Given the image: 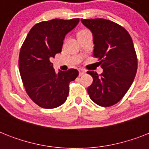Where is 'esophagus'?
<instances>
[{"label": "esophagus", "mask_w": 149, "mask_h": 149, "mask_svg": "<svg viewBox=\"0 0 149 149\" xmlns=\"http://www.w3.org/2000/svg\"><path fill=\"white\" fill-rule=\"evenodd\" d=\"M85 72H86V71H85L84 70H83V69H79V76H82V75H84Z\"/></svg>", "instance_id": "34e87169"}]
</instances>
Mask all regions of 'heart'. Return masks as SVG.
<instances>
[{
  "mask_svg": "<svg viewBox=\"0 0 149 149\" xmlns=\"http://www.w3.org/2000/svg\"><path fill=\"white\" fill-rule=\"evenodd\" d=\"M86 31H88L87 30H82V31H79L78 32V34H82V33H84V32H86Z\"/></svg>",
  "mask_w": 149,
  "mask_h": 149,
  "instance_id": "obj_1",
  "label": "heart"
}]
</instances>
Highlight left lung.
Here are the masks:
<instances>
[{"label":"left lung","instance_id":"8db88e82","mask_svg":"<svg viewBox=\"0 0 149 149\" xmlns=\"http://www.w3.org/2000/svg\"><path fill=\"white\" fill-rule=\"evenodd\" d=\"M93 34V56L101 64L100 76L87 73L93 83L87 92L91 99L101 107L117 104L127 93L137 72L138 60L132 37L117 23L104 18L81 19Z\"/></svg>","mask_w":149,"mask_h":149}]
</instances>
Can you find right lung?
<instances>
[{"label":"right lung","mask_w":149,"mask_h":149,"mask_svg":"<svg viewBox=\"0 0 149 149\" xmlns=\"http://www.w3.org/2000/svg\"><path fill=\"white\" fill-rule=\"evenodd\" d=\"M79 22V18H56L38 23L22 45L20 74L29 97L41 107L56 108L64 104L69 95V84L79 75L75 69L56 73L50 61L61 52L65 36Z\"/></svg>","instance_id":"right-lung-1"}]
</instances>
